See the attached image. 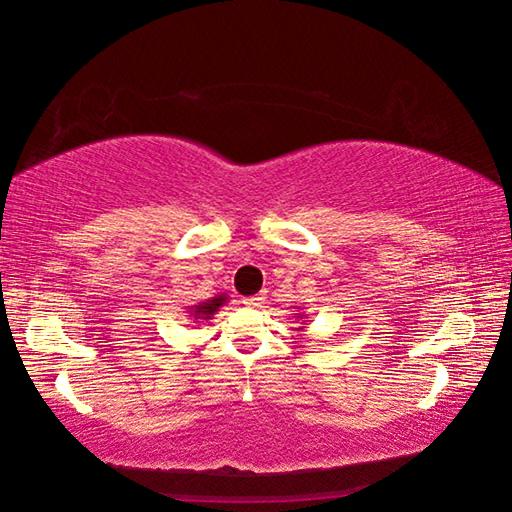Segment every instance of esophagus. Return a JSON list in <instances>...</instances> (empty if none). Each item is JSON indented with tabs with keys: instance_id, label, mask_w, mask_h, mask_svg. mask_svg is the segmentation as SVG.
<instances>
[{
	"instance_id": "34e87169",
	"label": "esophagus",
	"mask_w": 512,
	"mask_h": 512,
	"mask_svg": "<svg viewBox=\"0 0 512 512\" xmlns=\"http://www.w3.org/2000/svg\"><path fill=\"white\" fill-rule=\"evenodd\" d=\"M264 301H266V294H255V296H246V299H244V303H246L248 307H261V305H264Z\"/></svg>"
}]
</instances>
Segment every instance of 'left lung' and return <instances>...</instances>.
Segmentation results:
<instances>
[{
  "label": "left lung",
  "instance_id": "8db88e82",
  "mask_svg": "<svg viewBox=\"0 0 512 512\" xmlns=\"http://www.w3.org/2000/svg\"><path fill=\"white\" fill-rule=\"evenodd\" d=\"M296 310H301V307H296ZM296 318H301V320H303V318H305V314H299ZM305 323H307V320H303V325H305ZM303 329H305V327H299V331H303Z\"/></svg>",
  "mask_w": 512,
  "mask_h": 512
}]
</instances>
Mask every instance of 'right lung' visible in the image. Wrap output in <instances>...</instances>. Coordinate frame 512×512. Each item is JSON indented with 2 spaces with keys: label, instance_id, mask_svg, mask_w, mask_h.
Masks as SVG:
<instances>
[{
  "label": "right lung",
  "instance_id": "add662e5",
  "mask_svg": "<svg viewBox=\"0 0 512 512\" xmlns=\"http://www.w3.org/2000/svg\"><path fill=\"white\" fill-rule=\"evenodd\" d=\"M227 299H229L227 294H218V296H213V299H207V301H202L198 305H192L187 310V314H189V318H194V323H200V320H209L213 314L220 310L224 303H227Z\"/></svg>",
  "mask_w": 512,
  "mask_h": 512
}]
</instances>
